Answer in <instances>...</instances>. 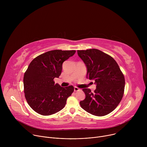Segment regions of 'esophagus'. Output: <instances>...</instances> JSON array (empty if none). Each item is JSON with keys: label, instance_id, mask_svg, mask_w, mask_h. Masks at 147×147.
Returning a JSON list of instances; mask_svg holds the SVG:
<instances>
[{"label": "esophagus", "instance_id": "obj_1", "mask_svg": "<svg viewBox=\"0 0 147 147\" xmlns=\"http://www.w3.org/2000/svg\"><path fill=\"white\" fill-rule=\"evenodd\" d=\"M80 90V89L78 88V87H75L74 88V91H75V92H76V91H79Z\"/></svg>", "mask_w": 147, "mask_h": 147}]
</instances>
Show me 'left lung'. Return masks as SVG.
Here are the masks:
<instances>
[{
  "mask_svg": "<svg viewBox=\"0 0 147 147\" xmlns=\"http://www.w3.org/2000/svg\"><path fill=\"white\" fill-rule=\"evenodd\" d=\"M77 53L87 67V78L95 80L96 85L94 92L82 89L86 98L80 101V106L93 115L105 116L115 109L123 98L124 75L115 60L98 49L78 50Z\"/></svg>",
  "mask_w": 147,
  "mask_h": 147,
  "instance_id": "1",
  "label": "left lung"
}]
</instances>
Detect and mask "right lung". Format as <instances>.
Wrapping results in <instances>:
<instances>
[{
  "label": "right lung",
  "instance_id": "1",
  "mask_svg": "<svg viewBox=\"0 0 147 147\" xmlns=\"http://www.w3.org/2000/svg\"><path fill=\"white\" fill-rule=\"evenodd\" d=\"M75 53L74 50L51 51L30 63L24 76V91L27 103L36 113L51 115L65 107L74 87H61L53 80L61 74L63 63Z\"/></svg>",
  "mask_w": 147,
  "mask_h": 147
}]
</instances>
